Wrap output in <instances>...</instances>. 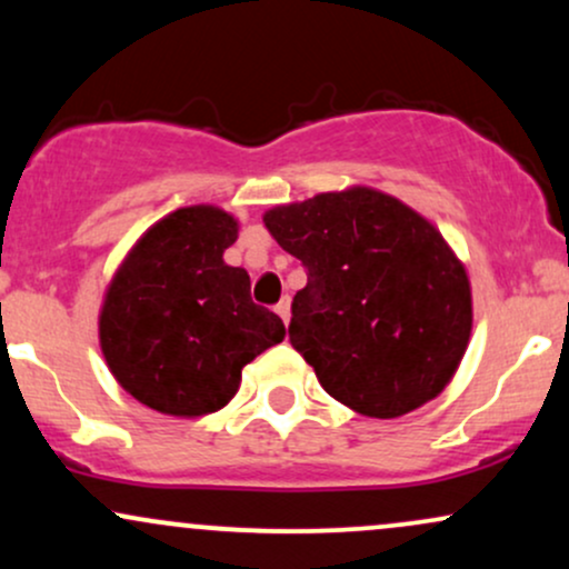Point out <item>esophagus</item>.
I'll list each match as a JSON object with an SVG mask.
<instances>
[{
  "label": "esophagus",
  "mask_w": 569,
  "mask_h": 569,
  "mask_svg": "<svg viewBox=\"0 0 569 569\" xmlns=\"http://www.w3.org/2000/svg\"><path fill=\"white\" fill-rule=\"evenodd\" d=\"M276 312H278L280 318H283V323H289V318H291V299L289 297L280 299V302L276 305Z\"/></svg>",
  "instance_id": "34e87169"
}]
</instances>
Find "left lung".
I'll return each instance as SVG.
<instances>
[{"instance_id":"1","label":"left lung","mask_w":569,"mask_h":569,"mask_svg":"<svg viewBox=\"0 0 569 569\" xmlns=\"http://www.w3.org/2000/svg\"><path fill=\"white\" fill-rule=\"evenodd\" d=\"M264 227L307 270L289 339L326 393L390 420L447 388L471 339V283L426 217L350 187L272 208Z\"/></svg>"}]
</instances>
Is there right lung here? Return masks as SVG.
<instances>
[{"label":"right lung","mask_w":569,"mask_h":569,"mask_svg":"<svg viewBox=\"0 0 569 569\" xmlns=\"http://www.w3.org/2000/svg\"><path fill=\"white\" fill-rule=\"evenodd\" d=\"M238 221L213 206L168 213L141 234L103 297L98 337L114 380L143 407L200 417L230 403L240 371L283 342L251 278L224 262Z\"/></svg>","instance_id":"obj_1"}]
</instances>
